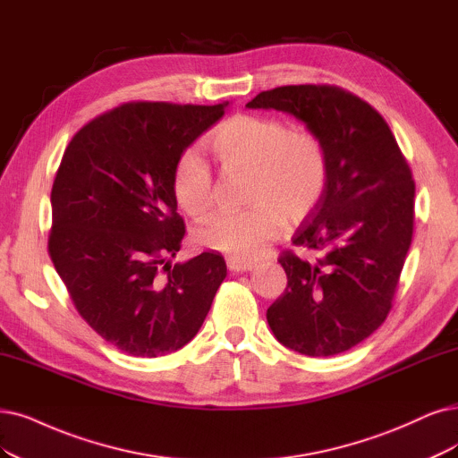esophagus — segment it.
Wrapping results in <instances>:
<instances>
[{"label": "esophagus", "mask_w": 458, "mask_h": 458, "mask_svg": "<svg viewBox=\"0 0 458 458\" xmlns=\"http://www.w3.org/2000/svg\"><path fill=\"white\" fill-rule=\"evenodd\" d=\"M226 264H228V269L230 272H250L252 267H255L257 264L255 262H250V260H240V259H228L226 260Z\"/></svg>", "instance_id": "esophagus-1"}]
</instances>
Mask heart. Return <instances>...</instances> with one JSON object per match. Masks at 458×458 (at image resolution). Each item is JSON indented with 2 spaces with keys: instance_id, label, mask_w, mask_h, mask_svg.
<instances>
[{
  "instance_id": "heart-1",
  "label": "heart",
  "mask_w": 458,
  "mask_h": 458,
  "mask_svg": "<svg viewBox=\"0 0 458 458\" xmlns=\"http://www.w3.org/2000/svg\"><path fill=\"white\" fill-rule=\"evenodd\" d=\"M215 162L232 172L247 169L242 211H220L196 228L201 247L249 260L272 243L283 223H300L320 201L328 182V152L311 130H291L279 118L233 114L206 141ZM174 196L191 216L206 215L215 199L213 177L196 150H184L174 167Z\"/></svg>"
}]
</instances>
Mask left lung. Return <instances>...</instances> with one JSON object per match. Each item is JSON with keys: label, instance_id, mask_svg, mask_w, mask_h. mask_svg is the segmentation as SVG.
<instances>
[{"label": "left lung", "instance_id": "left-lung-1", "mask_svg": "<svg viewBox=\"0 0 458 458\" xmlns=\"http://www.w3.org/2000/svg\"><path fill=\"white\" fill-rule=\"evenodd\" d=\"M249 109L296 116L323 140L330 172L323 198L293 243L325 255L279 257L284 293L267 308L277 342L308 357H332L374 334L393 308L415 220V182L385 118L330 84L260 92Z\"/></svg>", "mask_w": 458, "mask_h": 458}]
</instances>
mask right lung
Instances as JSON below:
<instances>
[{
    "instance_id": "obj_1",
    "label": "right lung",
    "mask_w": 458,
    "mask_h": 458,
    "mask_svg": "<svg viewBox=\"0 0 458 458\" xmlns=\"http://www.w3.org/2000/svg\"><path fill=\"white\" fill-rule=\"evenodd\" d=\"M226 106L124 104L82 126L62 157L48 255L79 315L131 357L189 344L226 277L216 252L169 260L184 238L175 162Z\"/></svg>"
}]
</instances>
